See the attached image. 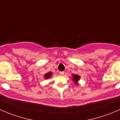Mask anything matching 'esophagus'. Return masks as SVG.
I'll return each instance as SVG.
<instances>
[{"label":"esophagus","instance_id":"34e87169","mask_svg":"<svg viewBox=\"0 0 120 120\" xmlns=\"http://www.w3.org/2000/svg\"><path fill=\"white\" fill-rule=\"evenodd\" d=\"M60 74L61 75H63L64 74V71H60Z\"/></svg>","mask_w":120,"mask_h":120}]
</instances>
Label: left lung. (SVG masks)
Returning a JSON list of instances; mask_svg holds the SVG:
<instances>
[{"label":"left lung","mask_w":120,"mask_h":120,"mask_svg":"<svg viewBox=\"0 0 120 120\" xmlns=\"http://www.w3.org/2000/svg\"><path fill=\"white\" fill-rule=\"evenodd\" d=\"M72 76H73L72 80L74 81V82L76 84H77V82H78V81L80 77H79V76L78 75H72Z\"/></svg>","instance_id":"8db88e82"}]
</instances>
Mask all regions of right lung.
I'll use <instances>...</instances> for the list:
<instances>
[{
    "mask_svg": "<svg viewBox=\"0 0 120 120\" xmlns=\"http://www.w3.org/2000/svg\"><path fill=\"white\" fill-rule=\"evenodd\" d=\"M51 75H52V72H48V73L46 74L45 75V78H49Z\"/></svg>",
    "mask_w": 120,
    "mask_h": 120,
    "instance_id": "add662e5",
    "label": "right lung"
}]
</instances>
